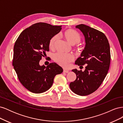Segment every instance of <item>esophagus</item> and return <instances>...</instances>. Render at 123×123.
<instances>
[{
    "mask_svg": "<svg viewBox=\"0 0 123 123\" xmlns=\"http://www.w3.org/2000/svg\"><path fill=\"white\" fill-rule=\"evenodd\" d=\"M63 72H64V73H68L69 72V70L64 69V70H63Z\"/></svg>",
    "mask_w": 123,
    "mask_h": 123,
    "instance_id": "obj_1",
    "label": "esophagus"
}]
</instances>
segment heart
<instances>
[{"mask_svg":"<svg viewBox=\"0 0 123 123\" xmlns=\"http://www.w3.org/2000/svg\"><path fill=\"white\" fill-rule=\"evenodd\" d=\"M62 36L65 40L71 45H75L80 43L81 41V36L79 33L71 29L66 30L62 33ZM58 40V36L55 35L51 38L49 42L50 49H53L55 47V43ZM53 59L58 65L64 68H67L69 64L74 59L72 54H65L61 53H57L54 54Z\"/></svg>","mask_w":123,"mask_h":123,"instance_id":"obj_1","label":"heart"}]
</instances>
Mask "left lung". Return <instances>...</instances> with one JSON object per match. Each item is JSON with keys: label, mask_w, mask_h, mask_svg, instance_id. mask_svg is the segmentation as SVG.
<instances>
[{"label": "left lung", "mask_w": 123, "mask_h": 123, "mask_svg": "<svg viewBox=\"0 0 123 123\" xmlns=\"http://www.w3.org/2000/svg\"><path fill=\"white\" fill-rule=\"evenodd\" d=\"M85 36L86 45L75 64L86 65L84 71L72 70L76 79L69 86L75 94L85 96L95 91L105 79L110 64V46L103 33L84 24L76 26Z\"/></svg>", "instance_id": "8db88e82"}]
</instances>
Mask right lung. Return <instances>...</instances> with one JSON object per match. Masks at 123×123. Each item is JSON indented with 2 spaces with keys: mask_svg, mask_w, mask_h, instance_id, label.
Masks as SVG:
<instances>
[{
  "mask_svg": "<svg viewBox=\"0 0 123 123\" xmlns=\"http://www.w3.org/2000/svg\"><path fill=\"white\" fill-rule=\"evenodd\" d=\"M62 25L44 23L32 25L18 36L14 47L13 66L20 82L30 91L41 93L51 88L56 75L62 68L55 62L40 66L42 56L49 51L51 38L61 31Z\"/></svg>",
  "mask_w": 123,
  "mask_h": 123,
  "instance_id": "add662e5",
  "label": "right lung"
}]
</instances>
